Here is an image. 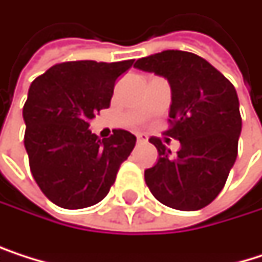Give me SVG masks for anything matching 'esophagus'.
<instances>
[{
	"label": "esophagus",
	"instance_id": "34e87169",
	"mask_svg": "<svg viewBox=\"0 0 262 262\" xmlns=\"http://www.w3.org/2000/svg\"><path fill=\"white\" fill-rule=\"evenodd\" d=\"M137 142H140V143L146 142V136H143V134H137Z\"/></svg>",
	"mask_w": 262,
	"mask_h": 262
}]
</instances>
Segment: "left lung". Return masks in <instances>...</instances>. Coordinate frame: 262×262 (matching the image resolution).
<instances>
[{
  "label": "left lung",
  "mask_w": 262,
  "mask_h": 262,
  "mask_svg": "<svg viewBox=\"0 0 262 262\" xmlns=\"http://www.w3.org/2000/svg\"><path fill=\"white\" fill-rule=\"evenodd\" d=\"M134 68L167 78L171 88L167 136L181 142L176 156L151 137L159 160L145 170V182L163 205L194 211L221 193L238 156L243 128L235 86L207 60L184 51L143 57Z\"/></svg>",
  "instance_id": "left-lung-1"
}]
</instances>
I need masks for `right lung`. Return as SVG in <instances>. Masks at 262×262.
Listing matches in <instances>:
<instances>
[{
	"label": "right lung",
	"mask_w": 262,
	"mask_h": 262,
	"mask_svg": "<svg viewBox=\"0 0 262 262\" xmlns=\"http://www.w3.org/2000/svg\"><path fill=\"white\" fill-rule=\"evenodd\" d=\"M131 66L133 60L66 61L32 81L23 108L24 146L32 176L55 205L78 210L100 202L131 154L136 136L129 131L114 129L100 140L88 129Z\"/></svg>",
	"instance_id": "right-lung-1"
}]
</instances>
